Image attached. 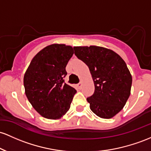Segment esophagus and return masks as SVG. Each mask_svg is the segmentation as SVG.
Listing matches in <instances>:
<instances>
[{"label": "esophagus", "instance_id": "esophagus-1", "mask_svg": "<svg viewBox=\"0 0 151 151\" xmlns=\"http://www.w3.org/2000/svg\"><path fill=\"white\" fill-rule=\"evenodd\" d=\"M81 86H82V81H80V83H78V86L79 88H81Z\"/></svg>", "mask_w": 151, "mask_h": 151}]
</instances>
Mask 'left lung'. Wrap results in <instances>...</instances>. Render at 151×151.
I'll return each mask as SVG.
<instances>
[{
    "instance_id": "8db88e82",
    "label": "left lung",
    "mask_w": 151,
    "mask_h": 151,
    "mask_svg": "<svg viewBox=\"0 0 151 151\" xmlns=\"http://www.w3.org/2000/svg\"><path fill=\"white\" fill-rule=\"evenodd\" d=\"M75 55L89 68L94 93L87 98L90 108L100 118H113L123 109L130 94L132 76L118 54L103 47H74Z\"/></svg>"
}]
</instances>
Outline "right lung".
<instances>
[{"mask_svg":"<svg viewBox=\"0 0 151 151\" xmlns=\"http://www.w3.org/2000/svg\"><path fill=\"white\" fill-rule=\"evenodd\" d=\"M73 48L65 44H52L32 59L23 78L28 101L40 116L60 118L70 108L76 90L64 83L65 67Z\"/></svg>","mask_w":151,"mask_h":151,"instance_id":"add662e5","label":"right lung"}]
</instances>
